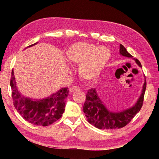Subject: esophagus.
Wrapping results in <instances>:
<instances>
[{
    "mask_svg": "<svg viewBox=\"0 0 159 159\" xmlns=\"http://www.w3.org/2000/svg\"><path fill=\"white\" fill-rule=\"evenodd\" d=\"M80 90V88L78 87V86H72L71 88H70V92L74 93L75 92V91H79Z\"/></svg>",
    "mask_w": 159,
    "mask_h": 159,
    "instance_id": "34e87169",
    "label": "esophagus"
}]
</instances>
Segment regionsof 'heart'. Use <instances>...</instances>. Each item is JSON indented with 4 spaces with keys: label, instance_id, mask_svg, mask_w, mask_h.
I'll return each mask as SVG.
<instances>
[{
    "label": "heart",
    "instance_id": "1",
    "mask_svg": "<svg viewBox=\"0 0 159 159\" xmlns=\"http://www.w3.org/2000/svg\"><path fill=\"white\" fill-rule=\"evenodd\" d=\"M110 56V52L107 48H98L94 44L85 42L75 43L66 52L67 58L70 62L80 64L79 74L85 80L97 78Z\"/></svg>",
    "mask_w": 159,
    "mask_h": 159
}]
</instances>
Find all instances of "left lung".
I'll return each instance as SVG.
<instances>
[{
	"label": "left lung",
	"mask_w": 159,
	"mask_h": 159,
	"mask_svg": "<svg viewBox=\"0 0 159 159\" xmlns=\"http://www.w3.org/2000/svg\"><path fill=\"white\" fill-rule=\"evenodd\" d=\"M120 54L123 56L133 57L123 45L120 44ZM137 64L141 67V62L134 59ZM147 82L143 85L142 94L134 106L122 112L113 113L104 106L100 100L95 89L88 90L85 96V102L84 105V112L85 114L88 121L93 126L100 129H121L126 126L141 110L144 101Z\"/></svg>",
	"instance_id": "left-lung-1"
}]
</instances>
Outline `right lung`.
<instances>
[{"label": "right lung", "mask_w": 159, "mask_h": 159, "mask_svg": "<svg viewBox=\"0 0 159 159\" xmlns=\"http://www.w3.org/2000/svg\"><path fill=\"white\" fill-rule=\"evenodd\" d=\"M11 74L10 84L13 105L22 118L30 123L43 127L48 126L60 119L65 110L66 99L69 93L68 88H61L49 98L33 101L19 93L14 80L13 70Z\"/></svg>", "instance_id": "right-lung-1"}]
</instances>
